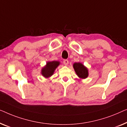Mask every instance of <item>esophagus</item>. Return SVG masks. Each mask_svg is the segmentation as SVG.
<instances>
[{
  "mask_svg": "<svg viewBox=\"0 0 127 127\" xmlns=\"http://www.w3.org/2000/svg\"><path fill=\"white\" fill-rule=\"evenodd\" d=\"M68 63H69V62H68V60L65 59V60H63V63L65 65H67L68 64Z\"/></svg>",
  "mask_w": 127,
  "mask_h": 127,
  "instance_id": "34e87169",
  "label": "esophagus"
}]
</instances>
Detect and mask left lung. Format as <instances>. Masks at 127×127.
I'll return each instance as SVG.
<instances>
[{"mask_svg": "<svg viewBox=\"0 0 127 127\" xmlns=\"http://www.w3.org/2000/svg\"><path fill=\"white\" fill-rule=\"evenodd\" d=\"M73 67L76 74L81 79H85L89 75L88 69L81 63H75L73 64Z\"/></svg>", "mask_w": 127, "mask_h": 127, "instance_id": "obj_1", "label": "left lung"}]
</instances>
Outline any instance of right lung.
Here are the masks:
<instances>
[{
	"instance_id": "add662e5",
	"label": "right lung",
	"mask_w": 127,
	"mask_h": 127,
	"mask_svg": "<svg viewBox=\"0 0 127 127\" xmlns=\"http://www.w3.org/2000/svg\"><path fill=\"white\" fill-rule=\"evenodd\" d=\"M60 62L58 61L48 62L46 65L41 69V74L45 78H48L52 75L55 70L59 65Z\"/></svg>"
}]
</instances>
